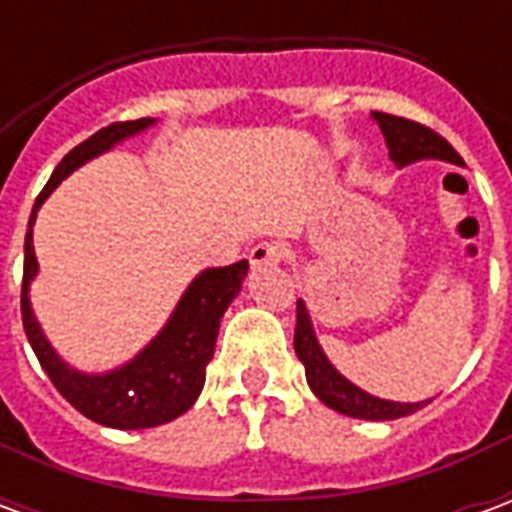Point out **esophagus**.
<instances>
[{
  "label": "esophagus",
  "mask_w": 512,
  "mask_h": 512,
  "mask_svg": "<svg viewBox=\"0 0 512 512\" xmlns=\"http://www.w3.org/2000/svg\"><path fill=\"white\" fill-rule=\"evenodd\" d=\"M285 257H288V246L279 241H263L252 249L249 260H252V266H277Z\"/></svg>",
  "instance_id": "1"
}]
</instances>
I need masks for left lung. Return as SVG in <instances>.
I'll list each match as a JSON object with an SVG mask.
<instances>
[{"label":"left lung","mask_w":512,"mask_h":512,"mask_svg":"<svg viewBox=\"0 0 512 512\" xmlns=\"http://www.w3.org/2000/svg\"><path fill=\"white\" fill-rule=\"evenodd\" d=\"M376 123L381 126V134L386 139V147H389V158L395 161L397 167H406V164H414L419 158H444V161H452V164H463V158L458 156V150L444 139L441 134H436L433 128L422 126V123H414V120H406V117L386 115V112H373ZM293 348H296V356L304 365V373H307V384L315 395L321 397L323 403L334 411H340L345 417L356 419H397L406 417V414H414L422 406H428L430 400L425 403H395V400H381V397H373L362 392L359 386H354L351 381H345L332 365L329 359L323 356L321 345L315 340V332H312L310 315H307V307L296 301V334H293Z\"/></svg>","instance_id":"1"}]
</instances>
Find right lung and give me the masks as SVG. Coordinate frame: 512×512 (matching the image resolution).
Returning <instances> with one entry per match:
<instances>
[{"label": "right lung", "mask_w": 512, "mask_h": 512, "mask_svg": "<svg viewBox=\"0 0 512 512\" xmlns=\"http://www.w3.org/2000/svg\"><path fill=\"white\" fill-rule=\"evenodd\" d=\"M150 123H153L150 117L112 123V126L95 131L90 139H84L82 145L73 147L71 153L57 164V169L51 172L49 183L38 194L32 216H29L27 238H24L21 321H24L29 345L38 356L40 367L51 378V384L57 386V392L76 411H82L84 417L93 419L98 425L120 430L156 428L169 419L180 417L183 411H189L191 403L200 397L202 384H205V367L213 359L216 334H219L224 310L238 296L241 282L249 271L246 260H238L233 266L202 271L200 277L189 285L186 296L180 299L178 310L172 312L164 332L158 334L134 362H128L126 367H120L115 373L82 376L65 362H60V356L51 351L49 340L43 337L38 321L32 315L27 296L29 282L38 274V260H35V246H32L35 213L65 175H71L73 169L82 167L84 161H90L98 153L117 145L120 139L139 134Z\"/></svg>", "instance_id": "right-lung-1"}]
</instances>
